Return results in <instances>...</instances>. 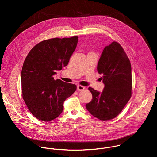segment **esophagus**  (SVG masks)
<instances>
[{"instance_id": "esophagus-1", "label": "esophagus", "mask_w": 157, "mask_h": 157, "mask_svg": "<svg viewBox=\"0 0 157 157\" xmlns=\"http://www.w3.org/2000/svg\"><path fill=\"white\" fill-rule=\"evenodd\" d=\"M85 89V87L83 86H81V85H78L77 86V90L78 91H82V90H83Z\"/></svg>"}]
</instances>
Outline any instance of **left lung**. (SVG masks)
I'll return each instance as SVG.
<instances>
[{
  "instance_id": "8db88e82",
  "label": "left lung",
  "mask_w": 157,
  "mask_h": 157,
  "mask_svg": "<svg viewBox=\"0 0 157 157\" xmlns=\"http://www.w3.org/2000/svg\"><path fill=\"white\" fill-rule=\"evenodd\" d=\"M97 71L102 75L105 88L101 92L88 88L92 100L86 105V108L94 117L106 121L121 112L132 94L131 62L118 43L113 42L104 48L97 65Z\"/></svg>"
}]
</instances>
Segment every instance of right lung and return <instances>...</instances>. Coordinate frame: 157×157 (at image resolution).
Here are the masks:
<instances>
[{"label":"right lung","mask_w":157,"mask_h":157,"mask_svg":"<svg viewBox=\"0 0 157 157\" xmlns=\"http://www.w3.org/2000/svg\"><path fill=\"white\" fill-rule=\"evenodd\" d=\"M78 37L54 38L34 46L26 56L21 72L23 100L31 113L43 121H50L63 110V103L77 89L74 84L54 80L56 70L68 64Z\"/></svg>","instance_id":"right-lung-1"}]
</instances>
